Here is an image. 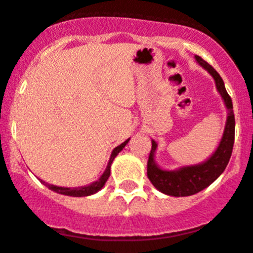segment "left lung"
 Returning <instances> with one entry per match:
<instances>
[{
    "mask_svg": "<svg viewBox=\"0 0 253 253\" xmlns=\"http://www.w3.org/2000/svg\"><path fill=\"white\" fill-rule=\"evenodd\" d=\"M195 60L200 67L204 68L214 78L217 91L221 95V99L224 100V104L227 109L226 124H225L224 133H222L219 146L207 161L193 164V166L180 167L174 170H167L157 164L156 149L158 144L154 139H152V149L149 153L148 163H147V176L154 188L158 189L163 194L170 195V197L194 195L214 183L224 173L231 157L232 147H234L235 115L231 97L227 94L219 73L211 65L208 64L207 61L203 60L200 56L195 55Z\"/></svg>",
    "mask_w": 253,
    "mask_h": 253,
    "instance_id": "left-lung-1",
    "label": "left lung"
}]
</instances>
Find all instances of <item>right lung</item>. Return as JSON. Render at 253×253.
Returning a JSON list of instances; mask_svg holds the SVG:
<instances>
[{
    "mask_svg": "<svg viewBox=\"0 0 253 253\" xmlns=\"http://www.w3.org/2000/svg\"><path fill=\"white\" fill-rule=\"evenodd\" d=\"M128 141H129V138L126 139V141H125L124 143L120 144V146H117L116 148H114L111 156H110L109 163H107L106 169H105V171L102 173V175L100 176L96 181H94V183L87 184V185H84V186H78V188H65V186H56V185H53V184H48V183H45V181L41 180V179H39V180H41L44 185L48 186L50 190H53V192L58 193V194H61V195H68V197H89V195L95 194V193H97L99 190H101V189L104 188V185L106 184L107 179H109L110 173H111L112 162H114V159L116 158L117 154H119L120 152L125 148V146L128 143Z\"/></svg>",
    "mask_w": 253,
    "mask_h": 253,
    "instance_id": "add662e5",
    "label": "right lung"
}]
</instances>
